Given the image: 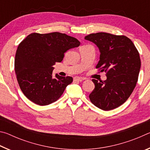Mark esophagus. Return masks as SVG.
Instances as JSON below:
<instances>
[{
  "instance_id": "34e87169",
  "label": "esophagus",
  "mask_w": 150,
  "mask_h": 150,
  "mask_svg": "<svg viewBox=\"0 0 150 150\" xmlns=\"http://www.w3.org/2000/svg\"><path fill=\"white\" fill-rule=\"evenodd\" d=\"M85 79L83 77H74V81H83V80H85Z\"/></svg>"
}]
</instances>
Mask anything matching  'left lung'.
Masks as SVG:
<instances>
[{"label":"left lung","instance_id":"left-lung-1","mask_svg":"<svg viewBox=\"0 0 150 150\" xmlns=\"http://www.w3.org/2000/svg\"><path fill=\"white\" fill-rule=\"evenodd\" d=\"M99 48L100 60L96 68L106 72L107 79H93L95 87L89 95L94 105L110 110L122 105L130 97L138 82L141 61L132 40L124 35L98 32L85 37Z\"/></svg>","mask_w":150,"mask_h":150}]
</instances>
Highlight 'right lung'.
<instances>
[{
  "label": "right lung",
  "mask_w": 150,
  "mask_h": 150,
  "mask_svg": "<svg viewBox=\"0 0 150 150\" xmlns=\"http://www.w3.org/2000/svg\"><path fill=\"white\" fill-rule=\"evenodd\" d=\"M79 45L75 38L57 32L32 33L22 40L15 55L14 69L24 95L40 106L59 99L73 78L54 76L53 65L62 62L66 51Z\"/></svg>",
  "instance_id": "right-lung-1"
}]
</instances>
